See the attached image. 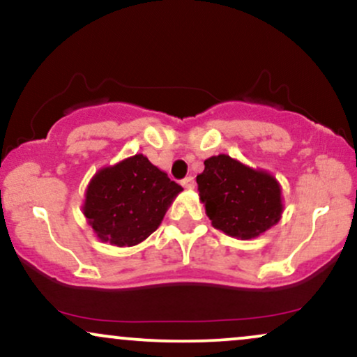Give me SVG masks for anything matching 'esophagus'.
I'll return each mask as SVG.
<instances>
[{"instance_id":"34e87169","label":"esophagus","mask_w":357,"mask_h":357,"mask_svg":"<svg viewBox=\"0 0 357 357\" xmlns=\"http://www.w3.org/2000/svg\"><path fill=\"white\" fill-rule=\"evenodd\" d=\"M181 184L184 188H186V190H192L196 183H195V178H192V176H186V178H184L181 181Z\"/></svg>"}]
</instances>
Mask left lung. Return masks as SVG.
<instances>
[{
  "label": "left lung",
  "instance_id": "8db88e82",
  "mask_svg": "<svg viewBox=\"0 0 357 357\" xmlns=\"http://www.w3.org/2000/svg\"><path fill=\"white\" fill-rule=\"evenodd\" d=\"M196 183L211 225L233 238H257L282 218L280 183L228 154L208 158Z\"/></svg>",
  "mask_w": 357,
  "mask_h": 357
}]
</instances>
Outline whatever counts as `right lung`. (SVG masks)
Here are the masks:
<instances>
[{"instance_id":"add662e5","label":"right lung","mask_w":357,"mask_h":357,"mask_svg":"<svg viewBox=\"0 0 357 357\" xmlns=\"http://www.w3.org/2000/svg\"><path fill=\"white\" fill-rule=\"evenodd\" d=\"M181 191L144 154H136L93 174L82 211L100 241L134 247L158 230Z\"/></svg>"}]
</instances>
